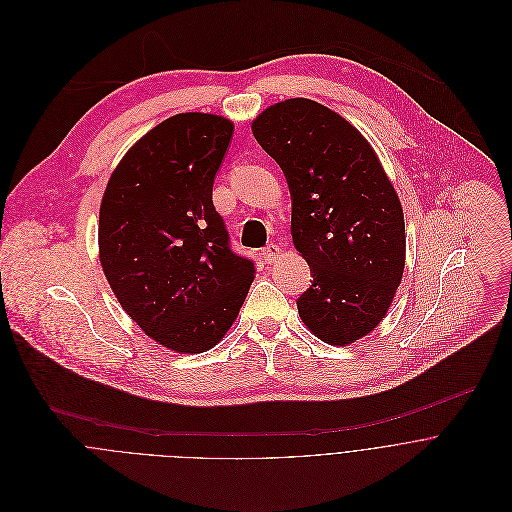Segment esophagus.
Segmentation results:
<instances>
[{
    "label": "esophagus",
    "instance_id": "1",
    "mask_svg": "<svg viewBox=\"0 0 512 512\" xmlns=\"http://www.w3.org/2000/svg\"><path fill=\"white\" fill-rule=\"evenodd\" d=\"M260 254H262V260H264L266 264H272V262L278 258V254H280V246L268 244V246H264V248L260 250Z\"/></svg>",
    "mask_w": 512,
    "mask_h": 512
}]
</instances>
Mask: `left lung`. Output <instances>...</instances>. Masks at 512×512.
<instances>
[{"label": "left lung", "instance_id": "obj_1", "mask_svg": "<svg viewBox=\"0 0 512 512\" xmlns=\"http://www.w3.org/2000/svg\"><path fill=\"white\" fill-rule=\"evenodd\" d=\"M252 133L286 175L292 242L311 266L298 315L321 341L349 345L379 325L401 282L399 197L363 135L315 100L276 102Z\"/></svg>", "mask_w": 512, "mask_h": 512}]
</instances>
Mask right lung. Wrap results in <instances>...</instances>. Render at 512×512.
<instances>
[{
    "mask_svg": "<svg viewBox=\"0 0 512 512\" xmlns=\"http://www.w3.org/2000/svg\"><path fill=\"white\" fill-rule=\"evenodd\" d=\"M234 125L181 113L139 139L100 203V264L127 315L177 353L212 349L236 321L254 262L230 246L212 189Z\"/></svg>",
    "mask_w": 512,
    "mask_h": 512,
    "instance_id": "add662e5",
    "label": "right lung"
}]
</instances>
